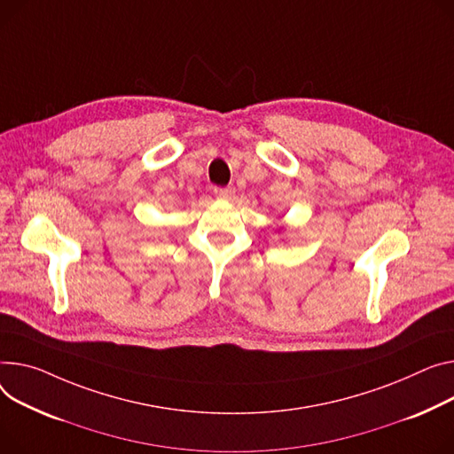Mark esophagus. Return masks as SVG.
<instances>
[{
	"mask_svg": "<svg viewBox=\"0 0 454 454\" xmlns=\"http://www.w3.org/2000/svg\"><path fill=\"white\" fill-rule=\"evenodd\" d=\"M214 193H215V197H217V199H221V200H228V199H231L233 190H231V188H215V190H214Z\"/></svg>",
	"mask_w": 454,
	"mask_h": 454,
	"instance_id": "34e87169",
	"label": "esophagus"
}]
</instances>
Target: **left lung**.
<instances>
[{
	"instance_id": "1",
	"label": "left lung",
	"mask_w": 454,
	"mask_h": 454,
	"mask_svg": "<svg viewBox=\"0 0 454 454\" xmlns=\"http://www.w3.org/2000/svg\"><path fill=\"white\" fill-rule=\"evenodd\" d=\"M285 230H286V228H285V226H281V228H279V231H285Z\"/></svg>"
}]
</instances>
